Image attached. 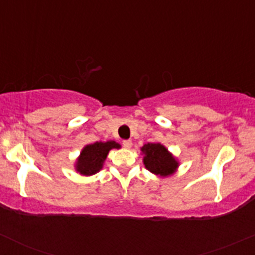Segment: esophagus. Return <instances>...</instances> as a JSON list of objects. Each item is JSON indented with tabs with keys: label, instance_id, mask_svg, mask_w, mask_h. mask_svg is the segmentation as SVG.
<instances>
[{
	"label": "esophagus",
	"instance_id": "esophagus-1",
	"mask_svg": "<svg viewBox=\"0 0 255 255\" xmlns=\"http://www.w3.org/2000/svg\"><path fill=\"white\" fill-rule=\"evenodd\" d=\"M123 146H125L126 149H129L130 146H132V140H129V139H127V140H123Z\"/></svg>",
	"mask_w": 255,
	"mask_h": 255
}]
</instances>
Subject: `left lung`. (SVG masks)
I'll return each mask as SVG.
<instances>
[{
    "label": "left lung",
    "instance_id": "obj_1",
    "mask_svg": "<svg viewBox=\"0 0 255 255\" xmlns=\"http://www.w3.org/2000/svg\"><path fill=\"white\" fill-rule=\"evenodd\" d=\"M144 153V165L153 174L168 176L177 168V161L160 143H148L142 148Z\"/></svg>",
    "mask_w": 255,
    "mask_h": 255
}]
</instances>
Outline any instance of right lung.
<instances>
[{"label":"right lung","mask_w":255,"mask_h":255,"mask_svg":"<svg viewBox=\"0 0 255 255\" xmlns=\"http://www.w3.org/2000/svg\"><path fill=\"white\" fill-rule=\"evenodd\" d=\"M113 148H120V144L113 142H96L85 146L76 163V170L82 175H94L102 169L105 159Z\"/></svg>","instance_id":"obj_1"}]
</instances>
